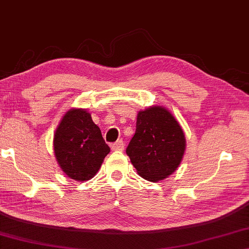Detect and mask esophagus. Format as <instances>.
I'll list each match as a JSON object with an SVG mask.
<instances>
[{
  "mask_svg": "<svg viewBox=\"0 0 249 249\" xmlns=\"http://www.w3.org/2000/svg\"><path fill=\"white\" fill-rule=\"evenodd\" d=\"M111 150L113 151H122V150H124V142L122 140H118L117 142L111 144Z\"/></svg>",
  "mask_w": 249,
  "mask_h": 249,
  "instance_id": "34e87169",
  "label": "esophagus"
}]
</instances>
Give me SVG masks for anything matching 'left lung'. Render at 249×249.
Masks as SVG:
<instances>
[{"instance_id":"1","label":"left lung","mask_w":249,"mask_h":249,"mask_svg":"<svg viewBox=\"0 0 249 249\" xmlns=\"http://www.w3.org/2000/svg\"><path fill=\"white\" fill-rule=\"evenodd\" d=\"M185 149L183 128L169 110L156 105L139 111L126 155L140 176L150 181L169 177L183 160Z\"/></svg>"}]
</instances>
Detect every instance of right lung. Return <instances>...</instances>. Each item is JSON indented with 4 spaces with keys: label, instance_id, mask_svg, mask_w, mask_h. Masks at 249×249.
<instances>
[{
    "label": "right lung",
    "instance_id": "1",
    "mask_svg": "<svg viewBox=\"0 0 249 249\" xmlns=\"http://www.w3.org/2000/svg\"><path fill=\"white\" fill-rule=\"evenodd\" d=\"M53 145L62 171L76 181L91 179L110 152L91 114L82 108L64 114L54 133Z\"/></svg>",
    "mask_w": 249,
    "mask_h": 249
}]
</instances>
